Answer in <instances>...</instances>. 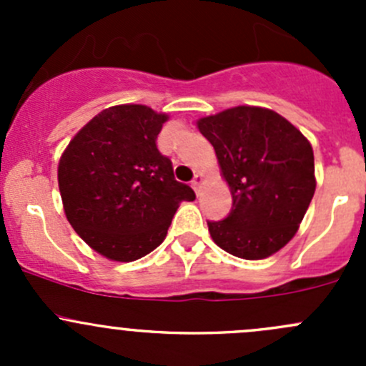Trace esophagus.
<instances>
[{"mask_svg":"<svg viewBox=\"0 0 366 366\" xmlns=\"http://www.w3.org/2000/svg\"><path fill=\"white\" fill-rule=\"evenodd\" d=\"M204 175H202V173H197V175H194V179H193V182H191V186H193V189L197 191V193H200V187H202V184H204Z\"/></svg>","mask_w":366,"mask_h":366,"instance_id":"1","label":"esophagus"}]
</instances>
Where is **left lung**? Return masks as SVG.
I'll list each match as a JSON object with an SVG mask.
<instances>
[{"mask_svg": "<svg viewBox=\"0 0 366 366\" xmlns=\"http://www.w3.org/2000/svg\"><path fill=\"white\" fill-rule=\"evenodd\" d=\"M212 143L234 207L209 221L212 241L234 257L262 260L296 235L315 193L313 149L272 109L235 106L197 122Z\"/></svg>", "mask_w": 366, "mask_h": 366, "instance_id": "obj_1", "label": "left lung"}]
</instances>
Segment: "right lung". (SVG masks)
<instances>
[{
	"mask_svg": "<svg viewBox=\"0 0 366 366\" xmlns=\"http://www.w3.org/2000/svg\"><path fill=\"white\" fill-rule=\"evenodd\" d=\"M143 104L95 114L70 139L58 162L65 216L94 252L113 262L145 257L164 241L180 202L194 191L173 175L157 150L168 120Z\"/></svg>",
	"mask_w": 366,
	"mask_h": 366,
	"instance_id": "obj_1",
	"label": "right lung"
}]
</instances>
